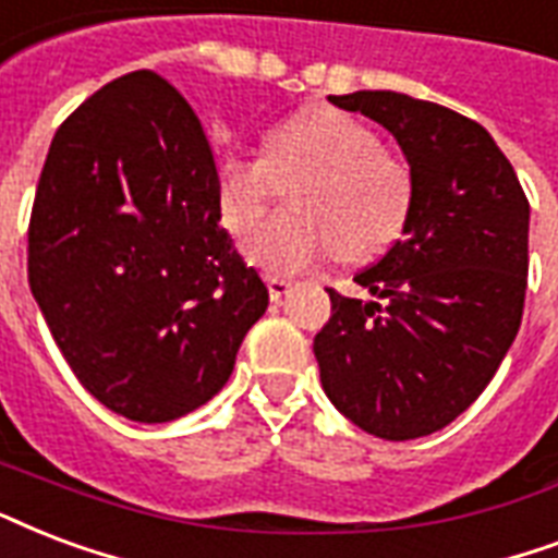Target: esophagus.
<instances>
[{"mask_svg": "<svg viewBox=\"0 0 558 558\" xmlns=\"http://www.w3.org/2000/svg\"><path fill=\"white\" fill-rule=\"evenodd\" d=\"M266 287H269V298L271 301H280V298L289 292V278H280V275H266Z\"/></svg>", "mask_w": 558, "mask_h": 558, "instance_id": "34e87169", "label": "esophagus"}]
</instances>
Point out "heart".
<instances>
[{"instance_id": "heart-1", "label": "heart", "mask_w": 558, "mask_h": 558, "mask_svg": "<svg viewBox=\"0 0 558 558\" xmlns=\"http://www.w3.org/2000/svg\"><path fill=\"white\" fill-rule=\"evenodd\" d=\"M289 186V213L245 242V254L269 271H301L327 254L363 263L401 233L412 207V175L401 157L383 151L372 128L342 110L310 108L275 128L266 157H233L219 166L216 202L225 228L248 233L260 222L278 181Z\"/></svg>"}]
</instances>
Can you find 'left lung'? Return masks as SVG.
I'll return each instance as SVG.
<instances>
[{"instance_id":"1","label":"left lung","mask_w":558,"mask_h":558,"mask_svg":"<svg viewBox=\"0 0 558 558\" xmlns=\"http://www.w3.org/2000/svg\"><path fill=\"white\" fill-rule=\"evenodd\" d=\"M380 122L407 155L403 236L356 275L372 301L330 292L316 333L325 395L377 439L448 427L495 377L524 316L530 202L486 128L392 90L330 96Z\"/></svg>"}]
</instances>
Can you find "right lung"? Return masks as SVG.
Instances as JSON below:
<instances>
[{
    "instance_id": "1",
    "label": "right lung",
    "mask_w": 558,
    "mask_h": 558,
    "mask_svg": "<svg viewBox=\"0 0 558 558\" xmlns=\"http://www.w3.org/2000/svg\"><path fill=\"white\" fill-rule=\"evenodd\" d=\"M216 178L193 108L148 70L93 93L43 163L28 287L81 386L140 424L210 401L269 307Z\"/></svg>"
}]
</instances>
